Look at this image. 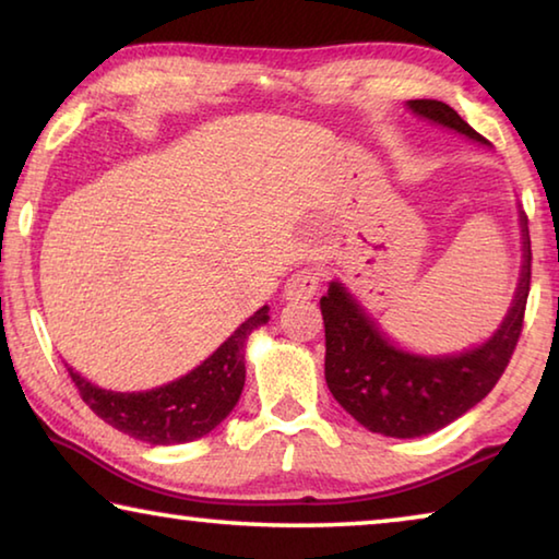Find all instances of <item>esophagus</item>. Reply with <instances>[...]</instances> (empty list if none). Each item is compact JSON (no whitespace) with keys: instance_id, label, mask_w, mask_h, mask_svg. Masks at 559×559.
I'll return each mask as SVG.
<instances>
[{"instance_id":"1","label":"esophagus","mask_w":559,"mask_h":559,"mask_svg":"<svg viewBox=\"0 0 559 559\" xmlns=\"http://www.w3.org/2000/svg\"><path fill=\"white\" fill-rule=\"evenodd\" d=\"M320 288V276L316 271L310 269H302L296 271L293 276L288 278L286 288H283V298L290 300V302H298V300H308L313 298Z\"/></svg>"}]
</instances>
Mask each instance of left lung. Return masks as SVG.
<instances>
[{
	"instance_id": "left-lung-1",
	"label": "left lung",
	"mask_w": 559,
	"mask_h": 559,
	"mask_svg": "<svg viewBox=\"0 0 559 559\" xmlns=\"http://www.w3.org/2000/svg\"><path fill=\"white\" fill-rule=\"evenodd\" d=\"M416 116L439 122L476 143H488L456 110L441 100H409ZM525 236V263L508 316L484 345L459 355L424 357L394 347L374 320L357 306L343 283H330L320 298L325 323V382L335 400L365 429L394 439L427 437L456 421L493 390L506 372L523 333L530 293V236Z\"/></svg>"
}]
</instances>
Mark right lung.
<instances>
[{"label": "right lung", "instance_id": "obj_1", "mask_svg": "<svg viewBox=\"0 0 559 559\" xmlns=\"http://www.w3.org/2000/svg\"><path fill=\"white\" fill-rule=\"evenodd\" d=\"M263 323H269V306L236 328L234 335L192 372L147 392L100 390L71 367L69 374L81 400L112 429L153 447L187 443L219 427L239 402L246 380V337Z\"/></svg>", "mask_w": 559, "mask_h": 559}]
</instances>
